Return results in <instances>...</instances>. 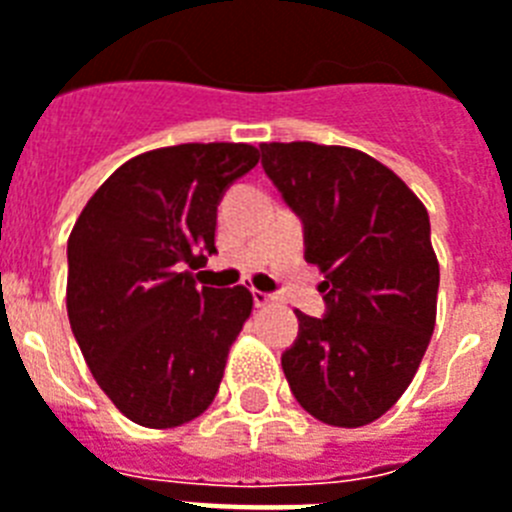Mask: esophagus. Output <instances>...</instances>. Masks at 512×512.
Returning a JSON list of instances; mask_svg holds the SVG:
<instances>
[{
    "label": "esophagus",
    "instance_id": "obj_1",
    "mask_svg": "<svg viewBox=\"0 0 512 512\" xmlns=\"http://www.w3.org/2000/svg\"><path fill=\"white\" fill-rule=\"evenodd\" d=\"M252 302H255V307H268L270 302H273V294L260 292V289H252Z\"/></svg>",
    "mask_w": 512,
    "mask_h": 512
}]
</instances>
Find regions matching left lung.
Returning <instances> with one entry per match:
<instances>
[{
    "label": "left lung",
    "mask_w": 512,
    "mask_h": 512,
    "mask_svg": "<svg viewBox=\"0 0 512 512\" xmlns=\"http://www.w3.org/2000/svg\"><path fill=\"white\" fill-rule=\"evenodd\" d=\"M263 170L302 220L326 313L297 310L281 355L292 394L328 426L357 429L400 400L429 347L439 263L426 207L392 170L350 147L260 144Z\"/></svg>",
    "instance_id": "8db88e82"
}]
</instances>
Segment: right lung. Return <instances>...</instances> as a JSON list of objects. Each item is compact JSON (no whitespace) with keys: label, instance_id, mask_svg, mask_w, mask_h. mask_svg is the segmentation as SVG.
I'll list each match as a JSON object with an SVG mask.
<instances>
[{"label":"right lung","instance_id":"obj_1","mask_svg":"<svg viewBox=\"0 0 512 512\" xmlns=\"http://www.w3.org/2000/svg\"><path fill=\"white\" fill-rule=\"evenodd\" d=\"M249 144H178L120 165L68 239V318L89 371L147 429L194 421L218 394L231 344L252 313L244 286H197L215 255L226 189L255 168Z\"/></svg>","mask_w":512,"mask_h":512}]
</instances>
